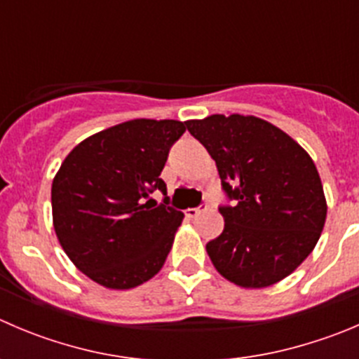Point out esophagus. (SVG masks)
<instances>
[{
  "mask_svg": "<svg viewBox=\"0 0 359 359\" xmlns=\"http://www.w3.org/2000/svg\"><path fill=\"white\" fill-rule=\"evenodd\" d=\"M206 208H208V204H201L199 208H189V210L185 211V215H187V217H189V218H196L197 215H199L201 211L206 210Z\"/></svg>",
  "mask_w": 359,
  "mask_h": 359,
  "instance_id": "obj_1",
  "label": "esophagus"
}]
</instances>
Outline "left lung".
Wrapping results in <instances>:
<instances>
[{"instance_id":"obj_1","label":"left lung","mask_w":359,"mask_h":359,"mask_svg":"<svg viewBox=\"0 0 359 359\" xmlns=\"http://www.w3.org/2000/svg\"><path fill=\"white\" fill-rule=\"evenodd\" d=\"M217 163L233 206L206 245L224 278L261 289L291 275L319 241L326 199L316 163L285 132L255 116L213 114L185 121Z\"/></svg>"}]
</instances>
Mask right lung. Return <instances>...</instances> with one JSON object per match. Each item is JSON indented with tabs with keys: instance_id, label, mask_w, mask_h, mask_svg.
Returning a JSON list of instances; mask_svg holds the SVG:
<instances>
[{
	"instance_id": "right-lung-1",
	"label": "right lung",
	"mask_w": 359,
	"mask_h": 359,
	"mask_svg": "<svg viewBox=\"0 0 359 359\" xmlns=\"http://www.w3.org/2000/svg\"><path fill=\"white\" fill-rule=\"evenodd\" d=\"M187 130L174 119H132L84 139L54 176V231L81 271L107 289H132L162 269L183 213L160 177ZM160 189V205L145 199Z\"/></svg>"
}]
</instances>
